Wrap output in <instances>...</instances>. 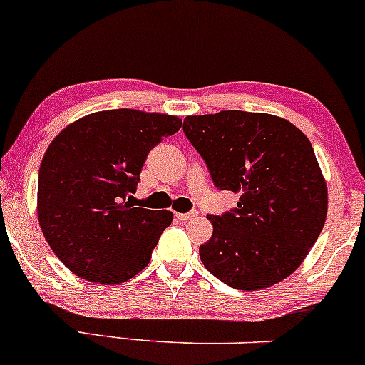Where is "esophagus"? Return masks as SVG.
Segmentation results:
<instances>
[{"label": "esophagus", "instance_id": "1", "mask_svg": "<svg viewBox=\"0 0 365 365\" xmlns=\"http://www.w3.org/2000/svg\"><path fill=\"white\" fill-rule=\"evenodd\" d=\"M197 215H199L197 211H189V213H176V218L182 220V222H187V220L195 218V216H197Z\"/></svg>", "mask_w": 365, "mask_h": 365}]
</instances>
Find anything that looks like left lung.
<instances>
[{"label": "left lung", "instance_id": "8db88e82", "mask_svg": "<svg viewBox=\"0 0 365 365\" xmlns=\"http://www.w3.org/2000/svg\"><path fill=\"white\" fill-rule=\"evenodd\" d=\"M183 133L215 187L239 192L237 207L210 215L204 267L227 286L256 291L302 265L322 232L327 187L312 143L294 124L262 112L189 115Z\"/></svg>", "mask_w": 365, "mask_h": 365}]
</instances>
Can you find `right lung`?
<instances>
[{
	"instance_id": "right-lung-1",
	"label": "right lung",
	"mask_w": 365,
	"mask_h": 365,
	"mask_svg": "<svg viewBox=\"0 0 365 365\" xmlns=\"http://www.w3.org/2000/svg\"><path fill=\"white\" fill-rule=\"evenodd\" d=\"M175 115L102 110L69 124L38 176V220L57 258L78 277L121 284L149 265L173 213L135 207L149 152L175 135Z\"/></svg>"
}]
</instances>
